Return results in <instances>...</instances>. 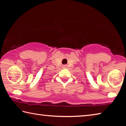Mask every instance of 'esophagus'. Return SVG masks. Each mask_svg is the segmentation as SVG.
<instances>
[{
    "label": "esophagus",
    "instance_id": "34e87169",
    "mask_svg": "<svg viewBox=\"0 0 126 126\" xmlns=\"http://www.w3.org/2000/svg\"><path fill=\"white\" fill-rule=\"evenodd\" d=\"M67 67V65H63V68H66Z\"/></svg>",
    "mask_w": 126,
    "mask_h": 126
}]
</instances>
